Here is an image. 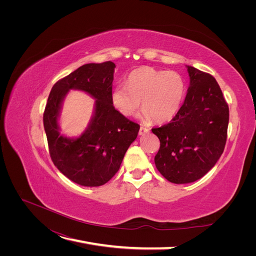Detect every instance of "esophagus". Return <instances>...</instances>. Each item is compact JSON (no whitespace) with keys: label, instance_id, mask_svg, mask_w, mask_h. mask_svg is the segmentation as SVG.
Masks as SVG:
<instances>
[{"label":"esophagus","instance_id":"34e87169","mask_svg":"<svg viewBox=\"0 0 256 256\" xmlns=\"http://www.w3.org/2000/svg\"><path fill=\"white\" fill-rule=\"evenodd\" d=\"M148 132H150V128H148L141 126L140 130H139V135H140V136H143V135H145V134H147Z\"/></svg>","mask_w":256,"mask_h":256}]
</instances>
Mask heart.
Returning <instances> with one entry per match:
<instances>
[{
  "label": "heart",
  "instance_id": "1",
  "mask_svg": "<svg viewBox=\"0 0 256 256\" xmlns=\"http://www.w3.org/2000/svg\"><path fill=\"white\" fill-rule=\"evenodd\" d=\"M186 96V82L176 72L141 67L132 72L126 86L117 85L111 93L115 109L124 116H132L141 106L144 122L154 120L164 124L176 116Z\"/></svg>",
  "mask_w": 256,
  "mask_h": 256
}]
</instances>
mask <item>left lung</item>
I'll list each match as a JSON object with an SVG mask.
<instances>
[{"mask_svg":"<svg viewBox=\"0 0 256 256\" xmlns=\"http://www.w3.org/2000/svg\"><path fill=\"white\" fill-rule=\"evenodd\" d=\"M190 76L184 102L169 124L152 128L160 139L154 156L158 172L173 184L204 176L223 154L230 109L216 78L186 66Z\"/></svg>","mask_w":256,"mask_h":256,"instance_id":"left-lung-1","label":"left lung"}]
</instances>
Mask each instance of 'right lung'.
Masks as SVG:
<instances>
[{
    "mask_svg": "<svg viewBox=\"0 0 256 256\" xmlns=\"http://www.w3.org/2000/svg\"><path fill=\"white\" fill-rule=\"evenodd\" d=\"M115 67L111 61L78 67L52 86L46 106L44 126L52 163L67 178L84 186H102L115 176L140 130L112 104ZM70 90L86 92L96 100L88 126L76 138L61 136L58 126Z\"/></svg>",
    "mask_w": 256,
    "mask_h": 256,
    "instance_id": "obj_1",
    "label": "right lung"
}]
</instances>
